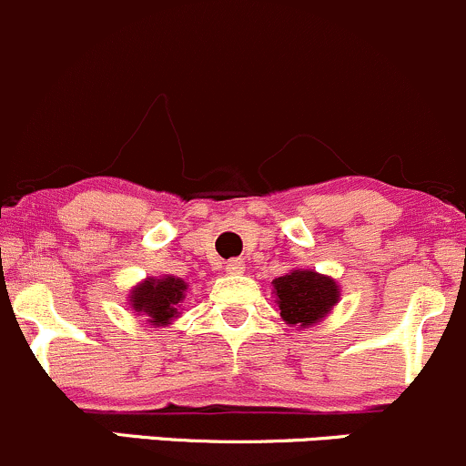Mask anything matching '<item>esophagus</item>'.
I'll return each instance as SVG.
<instances>
[{
    "label": "esophagus",
    "instance_id": "34e87169",
    "mask_svg": "<svg viewBox=\"0 0 466 466\" xmlns=\"http://www.w3.org/2000/svg\"><path fill=\"white\" fill-rule=\"evenodd\" d=\"M244 271H247V264H244V259H228L227 262V273L239 275Z\"/></svg>",
    "mask_w": 466,
    "mask_h": 466
}]
</instances>
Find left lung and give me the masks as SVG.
Instances as JSON below:
<instances>
[{
    "instance_id": "8db88e82",
    "label": "left lung",
    "mask_w": 466,
    "mask_h": 466,
    "mask_svg": "<svg viewBox=\"0 0 466 466\" xmlns=\"http://www.w3.org/2000/svg\"><path fill=\"white\" fill-rule=\"evenodd\" d=\"M273 295L279 318L298 331L322 322L339 302V287L331 275L313 268H291L273 279Z\"/></svg>"
}]
</instances>
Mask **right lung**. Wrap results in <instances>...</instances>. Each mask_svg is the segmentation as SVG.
Masks as SVG:
<instances>
[{"label":"right lung","mask_w":466,"mask_h":466,"mask_svg":"<svg viewBox=\"0 0 466 466\" xmlns=\"http://www.w3.org/2000/svg\"><path fill=\"white\" fill-rule=\"evenodd\" d=\"M188 284L175 275L144 278L128 291V307L151 327H168L179 318Z\"/></svg>","instance_id":"add662e5"}]
</instances>
